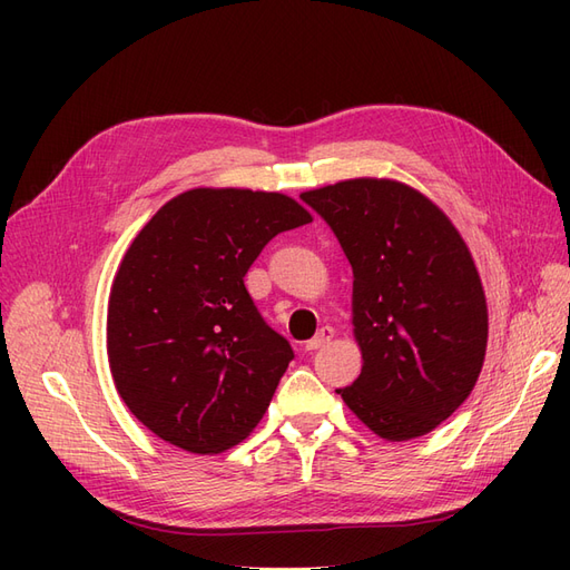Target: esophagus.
<instances>
[{"label": "esophagus", "mask_w": 570, "mask_h": 570, "mask_svg": "<svg viewBox=\"0 0 570 570\" xmlns=\"http://www.w3.org/2000/svg\"><path fill=\"white\" fill-rule=\"evenodd\" d=\"M333 335H335L333 327H331V325H323L321 331H318V333H316L312 340L306 342V350H308V352H314V350H321V347H325V344L333 340Z\"/></svg>", "instance_id": "esophagus-1"}]
</instances>
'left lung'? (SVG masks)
I'll list each match as a JSON object with an SVG mask.
<instances>
[{
	"label": "left lung",
	"mask_w": 570,
	"mask_h": 570,
	"mask_svg": "<svg viewBox=\"0 0 570 570\" xmlns=\"http://www.w3.org/2000/svg\"><path fill=\"white\" fill-rule=\"evenodd\" d=\"M354 273L361 375L337 390L392 442L421 438L469 400L488 350V304L473 256L442 209L387 178L302 193Z\"/></svg>",
	"instance_id": "obj_1"
}]
</instances>
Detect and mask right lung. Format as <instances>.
<instances>
[{
    "instance_id": "1",
    "label": "right lung",
    "mask_w": 570,
    "mask_h": 570,
    "mask_svg": "<svg viewBox=\"0 0 570 570\" xmlns=\"http://www.w3.org/2000/svg\"><path fill=\"white\" fill-rule=\"evenodd\" d=\"M312 223L281 193L197 187L137 233L111 285L109 366L120 400L154 435L193 454L243 442L273 400L289 342L245 287L271 239Z\"/></svg>"
}]
</instances>
